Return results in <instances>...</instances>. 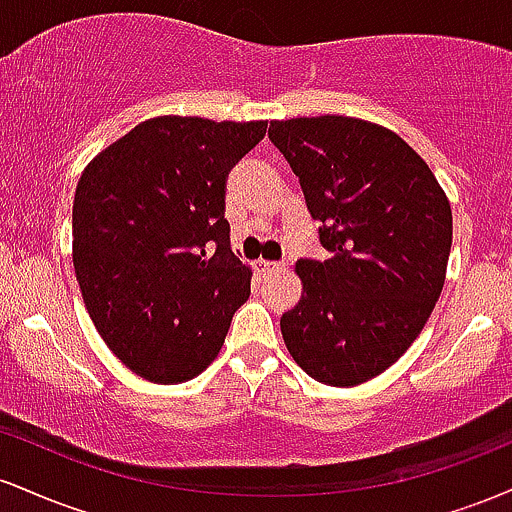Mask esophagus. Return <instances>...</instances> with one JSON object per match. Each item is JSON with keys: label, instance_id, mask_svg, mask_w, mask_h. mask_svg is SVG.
I'll return each mask as SVG.
<instances>
[{"label": "esophagus", "instance_id": "obj_1", "mask_svg": "<svg viewBox=\"0 0 512 512\" xmlns=\"http://www.w3.org/2000/svg\"><path fill=\"white\" fill-rule=\"evenodd\" d=\"M284 267H286V264H281V262H267V260L255 262V269H257V274H260V276L279 274V272H284Z\"/></svg>", "mask_w": 512, "mask_h": 512}]
</instances>
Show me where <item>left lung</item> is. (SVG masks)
I'll list each match as a JSON object with an SVG mask.
<instances>
[{
	"label": "left lung",
	"instance_id": "1",
	"mask_svg": "<svg viewBox=\"0 0 512 512\" xmlns=\"http://www.w3.org/2000/svg\"><path fill=\"white\" fill-rule=\"evenodd\" d=\"M327 260H298L303 296L281 315L293 361L354 387L414 344L445 284L452 211L436 175L390 129L356 117L274 120Z\"/></svg>",
	"mask_w": 512,
	"mask_h": 512
}]
</instances>
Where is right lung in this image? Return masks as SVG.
<instances>
[{
    "mask_svg": "<svg viewBox=\"0 0 512 512\" xmlns=\"http://www.w3.org/2000/svg\"><path fill=\"white\" fill-rule=\"evenodd\" d=\"M267 122L163 115L101 151L76 185L74 269L93 325L132 373L187 383L214 361L252 272L231 250L226 178Z\"/></svg>",
    "mask_w": 512,
    "mask_h": 512,
    "instance_id": "obj_1",
    "label": "right lung"
}]
</instances>
